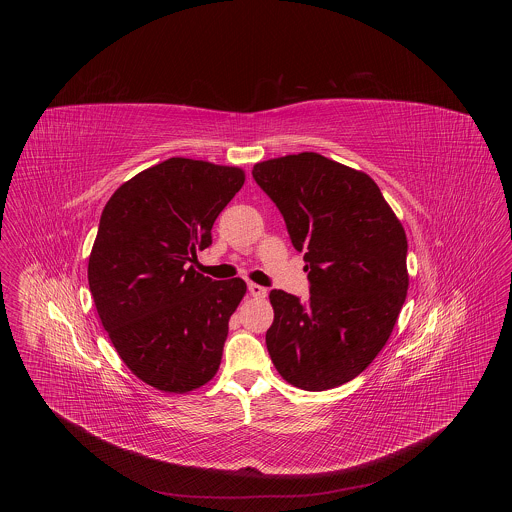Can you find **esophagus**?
<instances>
[{
	"label": "esophagus",
	"instance_id": "esophagus-1",
	"mask_svg": "<svg viewBox=\"0 0 512 512\" xmlns=\"http://www.w3.org/2000/svg\"><path fill=\"white\" fill-rule=\"evenodd\" d=\"M247 290H249V293H251L253 297H267V288H263V286H259V284L249 282V284H247Z\"/></svg>",
	"mask_w": 512,
	"mask_h": 512
}]
</instances>
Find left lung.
Masks as SVG:
<instances>
[{
    "label": "left lung",
    "instance_id": "left-lung-1",
    "mask_svg": "<svg viewBox=\"0 0 512 512\" xmlns=\"http://www.w3.org/2000/svg\"><path fill=\"white\" fill-rule=\"evenodd\" d=\"M253 178L305 253L311 282L307 301L268 295V355L295 388H338L390 340L409 290L405 230L368 174L313 151L257 163Z\"/></svg>",
    "mask_w": 512,
    "mask_h": 512
}]
</instances>
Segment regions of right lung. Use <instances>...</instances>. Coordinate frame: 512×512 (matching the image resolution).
Instances as JSON below:
<instances>
[{
  "instance_id": "right-lung-1",
  "label": "right lung",
  "mask_w": 512,
  "mask_h": 512,
  "mask_svg": "<svg viewBox=\"0 0 512 512\" xmlns=\"http://www.w3.org/2000/svg\"><path fill=\"white\" fill-rule=\"evenodd\" d=\"M244 182L238 167L171 157L124 182L101 213L90 292L122 363L157 390L188 393L219 370L247 286L192 263Z\"/></svg>"
}]
</instances>
